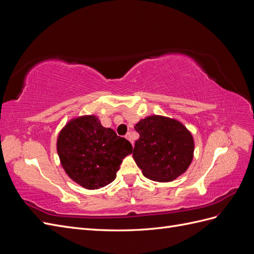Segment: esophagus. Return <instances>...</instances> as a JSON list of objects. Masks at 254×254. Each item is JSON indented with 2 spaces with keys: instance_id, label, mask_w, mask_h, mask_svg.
<instances>
[{
  "instance_id": "34e87169",
  "label": "esophagus",
  "mask_w": 254,
  "mask_h": 254,
  "mask_svg": "<svg viewBox=\"0 0 254 254\" xmlns=\"http://www.w3.org/2000/svg\"><path fill=\"white\" fill-rule=\"evenodd\" d=\"M125 137H126V139H127L130 143H131V144L133 145V140H132V137H131V134H130V133L128 132V133L125 135Z\"/></svg>"
}]
</instances>
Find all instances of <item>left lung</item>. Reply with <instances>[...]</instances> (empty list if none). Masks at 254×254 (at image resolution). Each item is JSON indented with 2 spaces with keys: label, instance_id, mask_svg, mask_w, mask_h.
<instances>
[{
  "label": "left lung",
  "instance_id": "8db88e82",
  "mask_svg": "<svg viewBox=\"0 0 254 254\" xmlns=\"http://www.w3.org/2000/svg\"><path fill=\"white\" fill-rule=\"evenodd\" d=\"M134 129L140 137L132 157L146 178L171 182L187 172L194 158L195 143L181 122L155 114L140 120Z\"/></svg>",
  "mask_w": 254,
  "mask_h": 254
}]
</instances>
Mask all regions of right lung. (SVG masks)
Returning a JSON list of instances; mask_svg holds the SVG:
<instances>
[{
  "instance_id": "1",
  "label": "right lung",
  "mask_w": 254,
  "mask_h": 254,
  "mask_svg": "<svg viewBox=\"0 0 254 254\" xmlns=\"http://www.w3.org/2000/svg\"><path fill=\"white\" fill-rule=\"evenodd\" d=\"M61 166L70 178L87 190L108 186L132 146L111 128L102 126L94 114L68 121L57 137Z\"/></svg>"
}]
</instances>
